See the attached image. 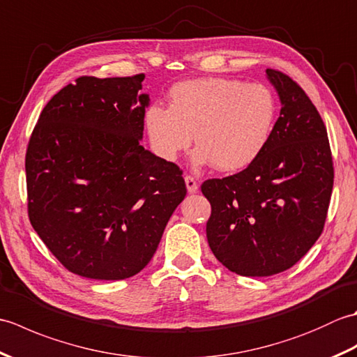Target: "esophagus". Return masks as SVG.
Masks as SVG:
<instances>
[{"instance_id": "34e87169", "label": "esophagus", "mask_w": 357, "mask_h": 357, "mask_svg": "<svg viewBox=\"0 0 357 357\" xmlns=\"http://www.w3.org/2000/svg\"><path fill=\"white\" fill-rule=\"evenodd\" d=\"M185 185H187L188 193L198 192V183H196V179L193 176H190V174H187V176H185Z\"/></svg>"}]
</instances>
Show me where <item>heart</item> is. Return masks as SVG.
<instances>
[{"mask_svg": "<svg viewBox=\"0 0 357 357\" xmlns=\"http://www.w3.org/2000/svg\"><path fill=\"white\" fill-rule=\"evenodd\" d=\"M275 118L276 101L268 87L201 78L173 86L169 109L149 107L146 127L155 150L167 161H174L190 147L196 133V164L236 172L259 158Z\"/></svg>", "mask_w": 357, "mask_h": 357, "instance_id": "heart-1", "label": "heart"}]
</instances>
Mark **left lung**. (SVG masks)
<instances>
[{
  "label": "left lung",
  "instance_id": "8db88e82",
  "mask_svg": "<svg viewBox=\"0 0 357 357\" xmlns=\"http://www.w3.org/2000/svg\"><path fill=\"white\" fill-rule=\"evenodd\" d=\"M280 115L264 151L247 169L207 179V241L241 276H271L305 256L324 230L335 167L327 127L298 82L267 69Z\"/></svg>",
  "mask_w": 357,
  "mask_h": 357
}]
</instances>
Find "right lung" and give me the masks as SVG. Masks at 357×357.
<instances>
[{
	"mask_svg": "<svg viewBox=\"0 0 357 357\" xmlns=\"http://www.w3.org/2000/svg\"><path fill=\"white\" fill-rule=\"evenodd\" d=\"M144 78H77L45 104L29 139L30 224L82 278L139 273L187 195L183 170L141 146Z\"/></svg>",
	"mask_w": 357,
	"mask_h": 357,
	"instance_id": "add662e5",
	"label": "right lung"
}]
</instances>
